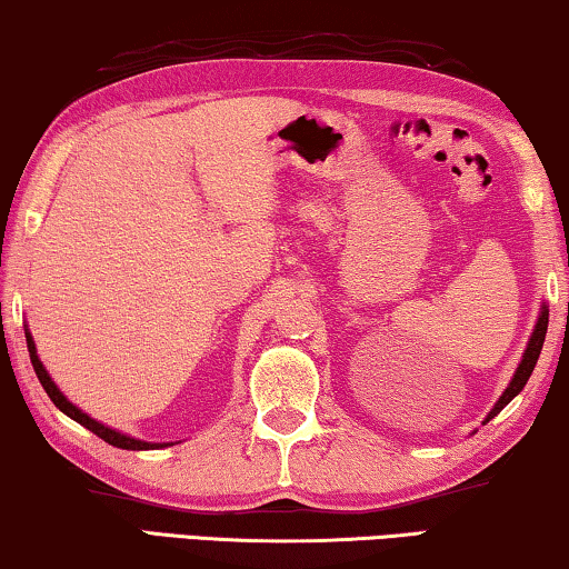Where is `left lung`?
Masks as SVG:
<instances>
[{
  "label": "left lung",
  "instance_id": "1",
  "mask_svg": "<svg viewBox=\"0 0 569 569\" xmlns=\"http://www.w3.org/2000/svg\"><path fill=\"white\" fill-rule=\"evenodd\" d=\"M547 323H549V309L542 303V311H539V319H537V323H535V331H531V339H529V345H527V349H525V357H521V362H519V367H517V372H513L509 387H507V390H503L501 398L496 400L493 410H491L489 415H486L483 422H489V420L493 418V415H499L513 398H517V395H519L521 390H525L527 380H529L531 372H535V367H537L539 351H542L545 337H547Z\"/></svg>",
  "mask_w": 569,
  "mask_h": 569
}]
</instances>
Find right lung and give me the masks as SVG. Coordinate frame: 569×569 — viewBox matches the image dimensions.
<instances>
[{
  "label": "right lung",
  "mask_w": 569,
  "mask_h": 569,
  "mask_svg": "<svg viewBox=\"0 0 569 569\" xmlns=\"http://www.w3.org/2000/svg\"><path fill=\"white\" fill-rule=\"evenodd\" d=\"M24 339H27V349H30V359H32L34 375H38V380H40V385L44 387V392H48V398H50L52 402H56V408L66 412L68 418H73L76 422H80V426L88 428L90 432H96V436L103 438L106 443H111V446H116V448H123V450H157V448L169 446V443H147V440H137V438H131V436H123V432L103 426V422L93 420V418H90V415H86L83 410L76 408V405L70 402V400L66 398V395H62V392L58 390V385L52 382V377L48 375V369L42 367L40 357H38V349H34L32 333L27 331V329H24Z\"/></svg>",
  "instance_id": "add662e5"
}]
</instances>
